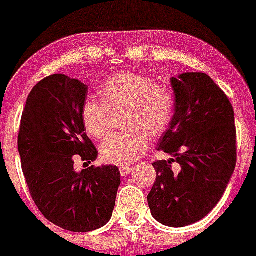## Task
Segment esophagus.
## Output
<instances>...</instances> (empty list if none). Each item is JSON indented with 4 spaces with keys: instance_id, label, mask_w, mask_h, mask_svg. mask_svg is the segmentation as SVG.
Listing matches in <instances>:
<instances>
[{
    "instance_id": "34e87169",
    "label": "esophagus",
    "mask_w": 256,
    "mask_h": 256,
    "mask_svg": "<svg viewBox=\"0 0 256 256\" xmlns=\"http://www.w3.org/2000/svg\"><path fill=\"white\" fill-rule=\"evenodd\" d=\"M131 167H128V166H124V167H121L120 168V174H121V176H126V174H128L131 172Z\"/></svg>"
}]
</instances>
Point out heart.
<instances>
[{
	"mask_svg": "<svg viewBox=\"0 0 256 256\" xmlns=\"http://www.w3.org/2000/svg\"><path fill=\"white\" fill-rule=\"evenodd\" d=\"M102 100L86 98L82 106L85 131L102 138L109 130V112H124L126 131L110 135L100 146L102 161L112 164L134 162L148 146V140L158 138L168 128L174 110L171 88L135 72H118L100 85Z\"/></svg>",
	"mask_w": 256,
	"mask_h": 256,
	"instance_id": "1",
	"label": "heart"
}]
</instances>
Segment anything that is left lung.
Segmentation results:
<instances>
[{
  "mask_svg": "<svg viewBox=\"0 0 256 256\" xmlns=\"http://www.w3.org/2000/svg\"><path fill=\"white\" fill-rule=\"evenodd\" d=\"M174 115L157 151L171 156L152 164L156 180L147 202L152 216L174 228L204 218L223 197L236 164L234 110L204 73L171 79Z\"/></svg>",
  "mask_w": 256,
  "mask_h": 256,
  "instance_id": "8db88e82",
  "label": "left lung"
}]
</instances>
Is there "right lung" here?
Returning a JSON list of instances; mask_svg holds the SVG:
<instances>
[{"mask_svg":"<svg viewBox=\"0 0 256 256\" xmlns=\"http://www.w3.org/2000/svg\"><path fill=\"white\" fill-rule=\"evenodd\" d=\"M88 86L54 74L28 95L20 118L18 151L30 193L40 213L66 230L85 233L110 220L120 186L116 166L76 172L74 161L92 164L98 150L85 134L82 106Z\"/></svg>","mask_w":256,"mask_h":256,"instance_id":"obj_1","label":"right lung"}]
</instances>
